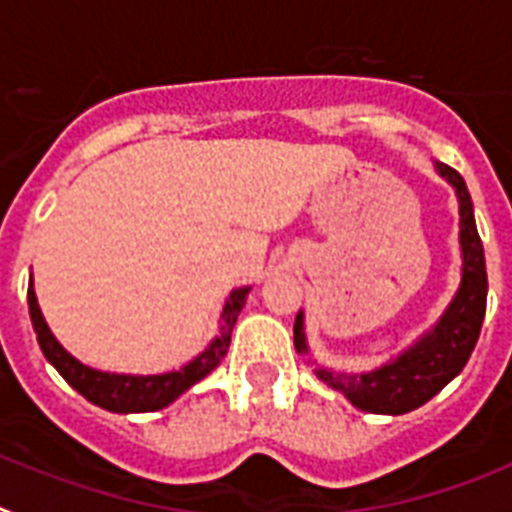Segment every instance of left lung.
Wrapping results in <instances>:
<instances>
[{
  "label": "left lung",
  "mask_w": 512,
  "mask_h": 512,
  "mask_svg": "<svg viewBox=\"0 0 512 512\" xmlns=\"http://www.w3.org/2000/svg\"><path fill=\"white\" fill-rule=\"evenodd\" d=\"M435 170L451 182L459 195L461 252H464L461 288L441 322L435 324V330L389 366L376 368L371 373H355V376L319 368V379L332 389L342 391L358 410L376 412V415H404L422 407L453 376H459L482 332L484 311H487V270H484L482 239L474 221L469 190H466L464 177L448 164L438 162ZM293 342L299 353H306L301 314L293 324Z\"/></svg>",
  "instance_id": "left-lung-1"
}]
</instances>
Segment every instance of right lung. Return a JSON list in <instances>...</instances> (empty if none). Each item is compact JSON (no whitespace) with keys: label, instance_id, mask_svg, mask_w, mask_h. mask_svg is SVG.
<instances>
[{"label":"right lung","instance_id":"add662e5","mask_svg":"<svg viewBox=\"0 0 512 512\" xmlns=\"http://www.w3.org/2000/svg\"><path fill=\"white\" fill-rule=\"evenodd\" d=\"M247 291L250 288H239L229 296L224 314H221V332L208 345V350H203L193 363H188L180 371L162 373V376H118V373L92 371V368L82 366L77 358H71L56 342V337L51 335L48 324L43 322L41 309H38V301H35L33 283L28 286V309L43 355L64 376L66 384L74 386L84 399H90L92 404L105 407L110 412H154L175 402L182 391H188L195 381H201L203 376H208L213 368L224 361L231 342V330H234L239 311L247 301Z\"/></svg>","mask_w":512,"mask_h":512}]
</instances>
